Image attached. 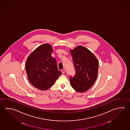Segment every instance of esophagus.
<instances>
[{"mask_svg":"<svg viewBox=\"0 0 130 130\" xmlns=\"http://www.w3.org/2000/svg\"><path fill=\"white\" fill-rule=\"evenodd\" d=\"M61 72L62 74H64L65 73V70H64V69H63V70H62Z\"/></svg>","mask_w":130,"mask_h":130,"instance_id":"esophagus-1","label":"esophagus"}]
</instances>
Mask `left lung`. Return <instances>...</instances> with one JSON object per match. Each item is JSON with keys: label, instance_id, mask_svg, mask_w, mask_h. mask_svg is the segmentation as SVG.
Wrapping results in <instances>:
<instances>
[{"label": "left lung", "instance_id": "obj_1", "mask_svg": "<svg viewBox=\"0 0 130 130\" xmlns=\"http://www.w3.org/2000/svg\"><path fill=\"white\" fill-rule=\"evenodd\" d=\"M76 73L70 80L71 87L77 92L87 91L97 79L99 62L94 55L86 47L78 46L70 51Z\"/></svg>", "mask_w": 130, "mask_h": 130}]
</instances>
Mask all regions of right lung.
I'll return each mask as SVG.
<instances>
[{
  "instance_id": "obj_1",
  "label": "right lung",
  "mask_w": 130,
  "mask_h": 130,
  "mask_svg": "<svg viewBox=\"0 0 130 130\" xmlns=\"http://www.w3.org/2000/svg\"><path fill=\"white\" fill-rule=\"evenodd\" d=\"M52 52L51 45L43 44L34 50L26 60V70L29 80L40 90L49 89L61 74L56 59L51 56Z\"/></svg>"
}]
</instances>
